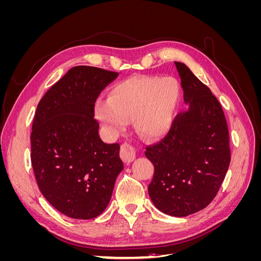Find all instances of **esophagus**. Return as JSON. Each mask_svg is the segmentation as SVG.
Here are the masks:
<instances>
[{
    "label": "esophagus",
    "mask_w": 261,
    "mask_h": 261,
    "mask_svg": "<svg viewBox=\"0 0 261 261\" xmlns=\"http://www.w3.org/2000/svg\"><path fill=\"white\" fill-rule=\"evenodd\" d=\"M120 154L125 163H129L136 158V149L128 143H123L121 145Z\"/></svg>",
    "instance_id": "esophagus-1"
}]
</instances>
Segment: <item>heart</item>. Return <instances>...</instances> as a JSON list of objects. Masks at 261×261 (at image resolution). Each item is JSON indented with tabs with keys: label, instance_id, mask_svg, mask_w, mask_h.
Segmentation results:
<instances>
[{
	"label": "heart",
	"instance_id": "b5f03b06",
	"mask_svg": "<svg viewBox=\"0 0 261 261\" xmlns=\"http://www.w3.org/2000/svg\"><path fill=\"white\" fill-rule=\"evenodd\" d=\"M179 97L174 77H130L113 86L108 99L97 102L94 113L111 134L132 120L143 136L161 138L172 128Z\"/></svg>",
	"mask_w": 261,
	"mask_h": 261
}]
</instances>
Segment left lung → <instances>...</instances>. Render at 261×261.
I'll use <instances>...</instances> for the list:
<instances>
[{"mask_svg":"<svg viewBox=\"0 0 261 261\" xmlns=\"http://www.w3.org/2000/svg\"><path fill=\"white\" fill-rule=\"evenodd\" d=\"M189 109L174 117L160 141L146 147L154 167L148 193L154 206L173 217L206 208L217 196L231 161L222 107L185 64L175 62Z\"/></svg>","mask_w":261,"mask_h":261,"instance_id":"left-lung-1","label":"left lung"}]
</instances>
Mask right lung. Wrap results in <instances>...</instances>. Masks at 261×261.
Instances as JSON below:
<instances>
[{
  "label": "right lung",
  "instance_id": "obj_1",
  "mask_svg": "<svg viewBox=\"0 0 261 261\" xmlns=\"http://www.w3.org/2000/svg\"><path fill=\"white\" fill-rule=\"evenodd\" d=\"M117 73L70 68L39 101L31 130V164L44 198L73 219L105 211L123 170L120 145L99 136L94 103Z\"/></svg>",
  "mask_w": 261,
  "mask_h": 261
}]
</instances>
